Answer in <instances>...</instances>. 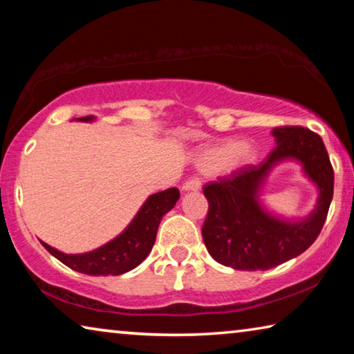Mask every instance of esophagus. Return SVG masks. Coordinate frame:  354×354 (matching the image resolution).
<instances>
[{
  "instance_id": "obj_1",
  "label": "esophagus",
  "mask_w": 354,
  "mask_h": 354,
  "mask_svg": "<svg viewBox=\"0 0 354 354\" xmlns=\"http://www.w3.org/2000/svg\"><path fill=\"white\" fill-rule=\"evenodd\" d=\"M201 189V181L198 178H190L189 181H185L183 185V190L190 192V190H200Z\"/></svg>"
}]
</instances>
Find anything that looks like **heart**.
Masks as SVG:
<instances>
[{"label":"heart","instance_id":"b5f03b06","mask_svg":"<svg viewBox=\"0 0 354 354\" xmlns=\"http://www.w3.org/2000/svg\"><path fill=\"white\" fill-rule=\"evenodd\" d=\"M256 149L250 142H221L218 145L203 149L196 164L206 171L231 173L242 169L254 159Z\"/></svg>","mask_w":354,"mask_h":354}]
</instances>
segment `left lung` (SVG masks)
I'll return each mask as SVG.
<instances>
[{"label":"left lung","mask_w":354,"mask_h":354,"mask_svg":"<svg viewBox=\"0 0 354 354\" xmlns=\"http://www.w3.org/2000/svg\"><path fill=\"white\" fill-rule=\"evenodd\" d=\"M266 160L242 167L203 187L209 211L201 234L215 261L234 270H268L306 251L319 237L333 200L334 171L319 134L303 127H279ZM286 158L302 164L319 189L317 206L306 219L287 221L261 207V184L272 167Z\"/></svg>","instance_id":"obj_1"}]
</instances>
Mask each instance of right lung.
Instances as JSON below:
<instances>
[{
  "label": "right lung",
  "instance_id": "1",
  "mask_svg": "<svg viewBox=\"0 0 354 354\" xmlns=\"http://www.w3.org/2000/svg\"><path fill=\"white\" fill-rule=\"evenodd\" d=\"M76 120L77 122H93L95 117L88 115ZM178 200L179 190L176 187L149 195L122 234L88 253L65 254L45 242H40L56 259L70 267L71 270L92 274V277H107V274L115 277V274L133 270L149 254L160 220L170 209H173Z\"/></svg>",
  "mask_w": 354,
  "mask_h": 354
}]
</instances>
